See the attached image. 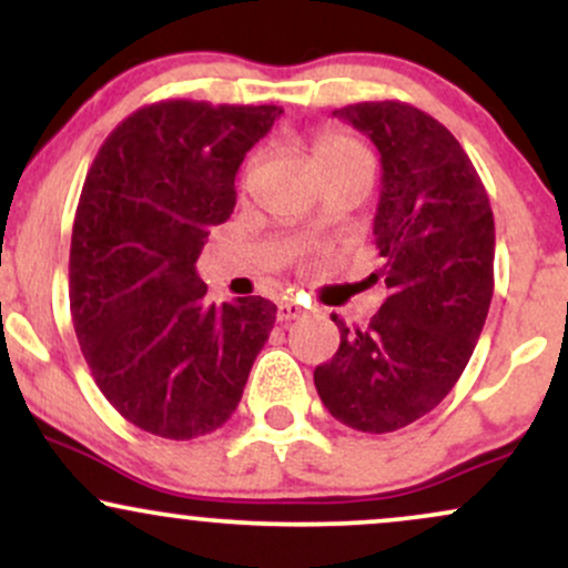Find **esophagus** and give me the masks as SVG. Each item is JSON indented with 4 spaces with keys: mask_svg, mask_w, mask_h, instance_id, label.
Masks as SVG:
<instances>
[{
    "mask_svg": "<svg viewBox=\"0 0 568 568\" xmlns=\"http://www.w3.org/2000/svg\"><path fill=\"white\" fill-rule=\"evenodd\" d=\"M306 312L298 306L296 302H283L277 306V321L280 323H291V321H302Z\"/></svg>",
    "mask_w": 568,
    "mask_h": 568,
    "instance_id": "34e87169",
    "label": "esophagus"
}]
</instances>
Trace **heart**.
Returning <instances> with one entry per match:
<instances>
[{
    "label": "heart",
    "mask_w": 568,
    "mask_h": 568,
    "mask_svg": "<svg viewBox=\"0 0 568 568\" xmlns=\"http://www.w3.org/2000/svg\"><path fill=\"white\" fill-rule=\"evenodd\" d=\"M312 158H315L323 175L342 171V168L352 165V162L371 160L361 143L349 139V135L338 133V130H323L321 135H315V141H312Z\"/></svg>",
    "instance_id": "obj_1"
}]
</instances>
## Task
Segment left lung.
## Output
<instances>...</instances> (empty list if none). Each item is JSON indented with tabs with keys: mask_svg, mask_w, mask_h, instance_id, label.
Listing matches in <instances>:
<instances>
[{
	"mask_svg": "<svg viewBox=\"0 0 568 568\" xmlns=\"http://www.w3.org/2000/svg\"><path fill=\"white\" fill-rule=\"evenodd\" d=\"M382 158L374 240L387 285L363 328L338 325L336 355L315 368L334 419L395 433L452 393L470 361L494 293V213L459 141L400 101L336 109Z\"/></svg>",
	"mask_w": 568,
	"mask_h": 568,
	"instance_id": "8db88e82",
	"label": "left lung"
}]
</instances>
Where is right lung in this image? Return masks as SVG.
<instances>
[{
	"instance_id": "add662e5",
	"label": "right lung",
	"mask_w": 568,
	"mask_h": 568,
	"mask_svg": "<svg viewBox=\"0 0 568 568\" xmlns=\"http://www.w3.org/2000/svg\"><path fill=\"white\" fill-rule=\"evenodd\" d=\"M283 109L160 101L98 149L69 256L71 321L106 400L146 433L189 440L237 408L275 325L270 298L207 304L197 256L232 216L234 175Z\"/></svg>"
}]
</instances>
